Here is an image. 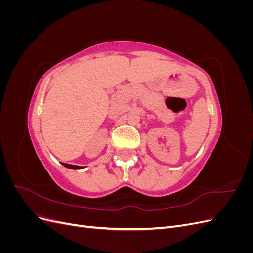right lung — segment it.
Listing matches in <instances>:
<instances>
[{"label": "right lung", "instance_id": "obj_1", "mask_svg": "<svg viewBox=\"0 0 253 253\" xmlns=\"http://www.w3.org/2000/svg\"><path fill=\"white\" fill-rule=\"evenodd\" d=\"M64 167L68 168V169H74V170H78V169H82L83 167L80 166H75V165H68V164H64V163H61Z\"/></svg>", "mask_w": 253, "mask_h": 253}]
</instances>
